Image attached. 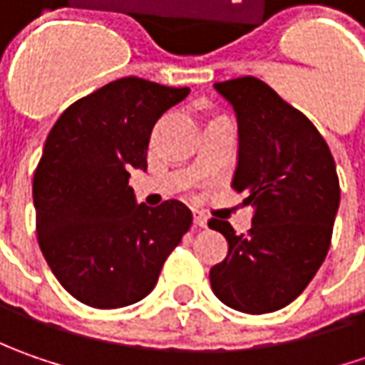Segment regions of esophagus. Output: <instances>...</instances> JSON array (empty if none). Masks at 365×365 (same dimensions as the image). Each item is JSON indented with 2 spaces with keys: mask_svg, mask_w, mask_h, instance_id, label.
Masks as SVG:
<instances>
[{
  "mask_svg": "<svg viewBox=\"0 0 365 365\" xmlns=\"http://www.w3.org/2000/svg\"><path fill=\"white\" fill-rule=\"evenodd\" d=\"M192 219H195V225H199V227H205L207 225V215L205 213H201V211H192Z\"/></svg>",
  "mask_w": 365,
  "mask_h": 365,
  "instance_id": "esophagus-1",
  "label": "esophagus"
}]
</instances>
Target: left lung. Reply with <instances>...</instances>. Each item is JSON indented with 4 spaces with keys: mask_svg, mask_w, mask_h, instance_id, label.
Segmentation results:
<instances>
[{
    "mask_svg": "<svg viewBox=\"0 0 365 365\" xmlns=\"http://www.w3.org/2000/svg\"><path fill=\"white\" fill-rule=\"evenodd\" d=\"M237 115L232 189L252 203V227L223 219L209 227L227 240V256L209 272L219 301L250 315L294 301L327 256L339 209V178L323 135L297 107L256 77L215 83Z\"/></svg>",
    "mask_w": 365,
    "mask_h": 365,
    "instance_id": "obj_1",
    "label": "left lung"
}]
</instances>
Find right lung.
<instances>
[{
    "label": "right lung",
    "instance_id": "obj_1",
    "mask_svg": "<svg viewBox=\"0 0 365 365\" xmlns=\"http://www.w3.org/2000/svg\"><path fill=\"white\" fill-rule=\"evenodd\" d=\"M189 91L123 77L66 107L52 125L32 182L36 233L77 301L95 309L142 301L189 232L187 205H138L128 185L132 168L146 170L154 123Z\"/></svg>",
    "mask_w": 365,
    "mask_h": 365
}]
</instances>
